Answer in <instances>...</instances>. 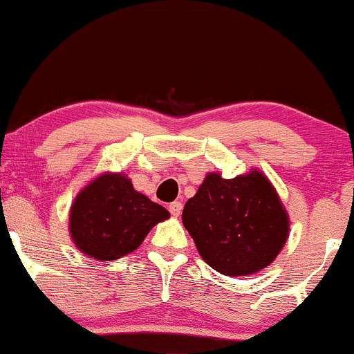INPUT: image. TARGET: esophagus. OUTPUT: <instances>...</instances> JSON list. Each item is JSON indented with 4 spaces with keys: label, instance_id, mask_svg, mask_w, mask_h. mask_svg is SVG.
Wrapping results in <instances>:
<instances>
[{
    "label": "esophagus",
    "instance_id": "34e87169",
    "mask_svg": "<svg viewBox=\"0 0 354 354\" xmlns=\"http://www.w3.org/2000/svg\"><path fill=\"white\" fill-rule=\"evenodd\" d=\"M181 211H183V205L180 201H173L171 205H169V213L173 214V216H180L181 214Z\"/></svg>",
    "mask_w": 354,
    "mask_h": 354
}]
</instances>
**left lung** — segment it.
<instances>
[{
	"instance_id": "left-lung-1",
	"label": "left lung",
	"mask_w": 354,
	"mask_h": 354,
	"mask_svg": "<svg viewBox=\"0 0 354 354\" xmlns=\"http://www.w3.org/2000/svg\"><path fill=\"white\" fill-rule=\"evenodd\" d=\"M183 225L201 258L225 276L270 266L290 236V214L273 183L256 168L231 180L206 174L186 201Z\"/></svg>"
}]
</instances>
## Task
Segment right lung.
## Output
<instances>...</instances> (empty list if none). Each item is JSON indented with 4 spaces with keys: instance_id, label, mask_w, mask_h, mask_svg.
<instances>
[{
    "instance_id": "obj_1",
    "label": "right lung",
    "mask_w": 354,
    "mask_h": 354,
    "mask_svg": "<svg viewBox=\"0 0 354 354\" xmlns=\"http://www.w3.org/2000/svg\"><path fill=\"white\" fill-rule=\"evenodd\" d=\"M169 211L133 188L123 173H101L76 194L70 208V236L84 256L113 261L136 250Z\"/></svg>"
}]
</instances>
